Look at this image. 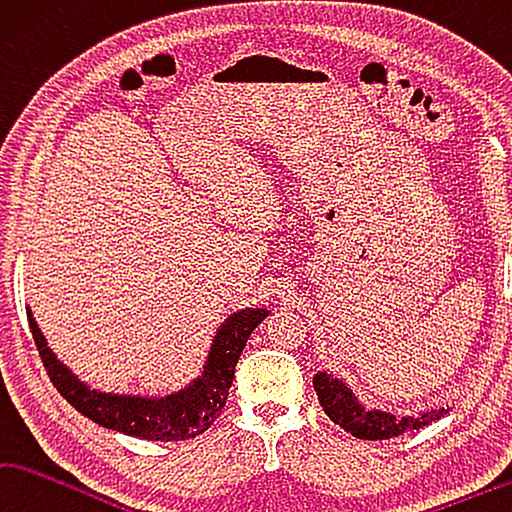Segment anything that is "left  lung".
<instances>
[{
  "label": "left lung",
  "instance_id": "obj_1",
  "mask_svg": "<svg viewBox=\"0 0 512 512\" xmlns=\"http://www.w3.org/2000/svg\"><path fill=\"white\" fill-rule=\"evenodd\" d=\"M312 384H315L319 405L326 411V416L335 425L344 427L348 434L364 438V441H387V438L414 432V429L434 423V420L447 414V409H436L418 418H396L384 414V411H364L357 405L353 393L339 380L330 378V375L317 373Z\"/></svg>",
  "mask_w": 512,
  "mask_h": 512
}]
</instances>
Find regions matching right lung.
<instances>
[{"instance_id":"add662e5","label":"right lung","mask_w":512,"mask_h":512,"mask_svg":"<svg viewBox=\"0 0 512 512\" xmlns=\"http://www.w3.org/2000/svg\"><path fill=\"white\" fill-rule=\"evenodd\" d=\"M26 317H29L35 346H38L49 380L60 396L80 414L103 427L148 438V441H186V438L206 432L218 420L224 402H227L242 348L254 328L267 317V310H242L224 321L213 339L202 378L193 387L161 400L112 396V393H98L85 387L49 351L29 310H26Z\"/></svg>"}]
</instances>
